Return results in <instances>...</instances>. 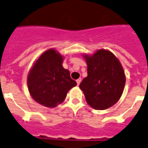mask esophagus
I'll list each match as a JSON object with an SVG mask.
<instances>
[{
    "mask_svg": "<svg viewBox=\"0 0 148 148\" xmlns=\"http://www.w3.org/2000/svg\"><path fill=\"white\" fill-rule=\"evenodd\" d=\"M77 86H79V84L81 83V82H82V78H78V79H77Z\"/></svg>",
    "mask_w": 148,
    "mask_h": 148,
    "instance_id": "esophagus-1",
    "label": "esophagus"
}]
</instances>
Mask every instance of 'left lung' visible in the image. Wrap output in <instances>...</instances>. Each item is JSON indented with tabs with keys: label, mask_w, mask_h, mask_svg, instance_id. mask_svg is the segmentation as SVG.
<instances>
[{
	"label": "left lung",
	"mask_w": 148,
	"mask_h": 148,
	"mask_svg": "<svg viewBox=\"0 0 148 148\" xmlns=\"http://www.w3.org/2000/svg\"><path fill=\"white\" fill-rule=\"evenodd\" d=\"M87 75L79 85L88 105L97 110L109 109L121 98L125 85V74L117 58L107 50L93 55H84Z\"/></svg>",
	"instance_id": "1"
}]
</instances>
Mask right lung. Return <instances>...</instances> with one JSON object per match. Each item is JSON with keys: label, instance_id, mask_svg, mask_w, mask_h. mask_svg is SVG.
Listing matches in <instances>:
<instances>
[{"label": "right lung", "instance_id": "obj_1", "mask_svg": "<svg viewBox=\"0 0 148 148\" xmlns=\"http://www.w3.org/2000/svg\"><path fill=\"white\" fill-rule=\"evenodd\" d=\"M63 58L55 49L40 55L27 75V87L31 96L42 106L54 108L61 104L67 92L77 82L70 71L62 66Z\"/></svg>", "mask_w": 148, "mask_h": 148}]
</instances>
